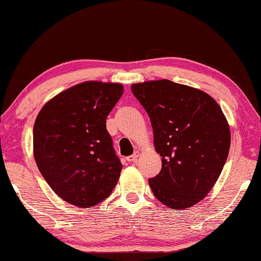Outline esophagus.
Returning <instances> with one entry per match:
<instances>
[{
  "label": "esophagus",
  "mask_w": 261,
  "mask_h": 261,
  "mask_svg": "<svg viewBox=\"0 0 261 261\" xmlns=\"http://www.w3.org/2000/svg\"><path fill=\"white\" fill-rule=\"evenodd\" d=\"M138 156H139V152H138V151H136L134 154H132V155L127 156V158H126V160L129 161V162H136V161H137V159H138Z\"/></svg>",
  "instance_id": "1"
}]
</instances>
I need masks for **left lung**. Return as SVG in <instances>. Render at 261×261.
I'll use <instances>...</instances> for the list:
<instances>
[{"instance_id":"left-lung-1","label":"left lung","mask_w":261,"mask_h":261,"mask_svg":"<svg viewBox=\"0 0 261 261\" xmlns=\"http://www.w3.org/2000/svg\"><path fill=\"white\" fill-rule=\"evenodd\" d=\"M148 114L162 168L148 183L173 210H185L207 196L230 148V129L218 102L205 92L162 79L132 84Z\"/></svg>"}]
</instances>
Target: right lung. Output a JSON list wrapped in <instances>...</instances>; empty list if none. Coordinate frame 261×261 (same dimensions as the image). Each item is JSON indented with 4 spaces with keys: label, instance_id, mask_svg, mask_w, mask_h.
Instances as JSON below:
<instances>
[{
    "label": "right lung",
    "instance_id": "obj_1",
    "mask_svg": "<svg viewBox=\"0 0 261 261\" xmlns=\"http://www.w3.org/2000/svg\"><path fill=\"white\" fill-rule=\"evenodd\" d=\"M123 94L121 84L85 82L43 106L33 127V152L43 178L57 196L77 207L109 197L122 163L106 120Z\"/></svg>",
    "mask_w": 261,
    "mask_h": 261
}]
</instances>
